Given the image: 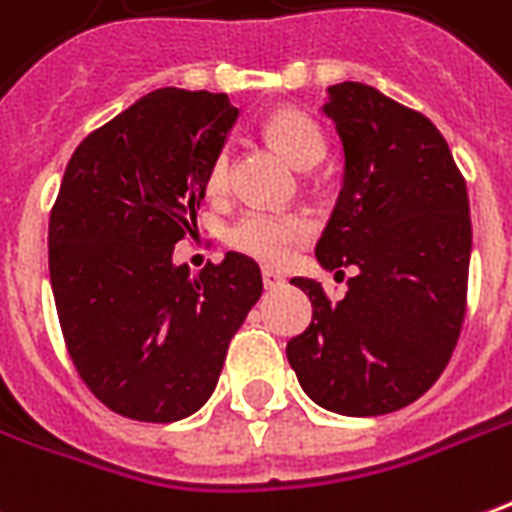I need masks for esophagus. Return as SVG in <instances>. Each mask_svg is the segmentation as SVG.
<instances>
[{
  "label": "esophagus",
  "instance_id": "34e87169",
  "mask_svg": "<svg viewBox=\"0 0 512 512\" xmlns=\"http://www.w3.org/2000/svg\"><path fill=\"white\" fill-rule=\"evenodd\" d=\"M263 285H266L268 291H274V288L285 285V277H282L280 271H274V268H263Z\"/></svg>",
  "mask_w": 512,
  "mask_h": 512
}]
</instances>
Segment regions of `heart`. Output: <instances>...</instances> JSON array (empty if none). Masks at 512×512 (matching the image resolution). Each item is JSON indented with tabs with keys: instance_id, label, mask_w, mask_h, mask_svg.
I'll use <instances>...</instances> for the list:
<instances>
[{
	"instance_id": "obj_1",
	"label": "heart",
	"mask_w": 512,
	"mask_h": 512,
	"mask_svg": "<svg viewBox=\"0 0 512 512\" xmlns=\"http://www.w3.org/2000/svg\"><path fill=\"white\" fill-rule=\"evenodd\" d=\"M263 130L268 141L299 169L316 166L324 155V135L316 127V121L305 116L302 110L280 107L268 113ZM227 185H230V155L227 149H221L207 163L205 191L210 196H221L227 191ZM310 235H313V224L302 213L246 210L230 227L227 241L241 255L255 257L268 266H282L293 255V249L305 244Z\"/></svg>"
}]
</instances>
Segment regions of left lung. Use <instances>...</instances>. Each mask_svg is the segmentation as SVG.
Returning a JSON list of instances; mask_svg holds the SVG:
<instances>
[{
	"label": "left lung",
	"instance_id": "8db88e82",
	"mask_svg": "<svg viewBox=\"0 0 512 512\" xmlns=\"http://www.w3.org/2000/svg\"><path fill=\"white\" fill-rule=\"evenodd\" d=\"M324 113L346 163L316 257L330 271L352 266L357 274L338 302L321 282L293 277L313 302V318L285 352L316 405L382 416L430 391L463 330L466 180L438 127L371 85H332Z\"/></svg>",
	"mask_w": 512,
	"mask_h": 512
}]
</instances>
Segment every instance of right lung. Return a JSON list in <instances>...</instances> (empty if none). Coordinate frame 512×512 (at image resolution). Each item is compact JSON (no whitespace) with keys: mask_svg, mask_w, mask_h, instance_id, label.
Masks as SVG:
<instances>
[{"mask_svg":"<svg viewBox=\"0 0 512 512\" xmlns=\"http://www.w3.org/2000/svg\"><path fill=\"white\" fill-rule=\"evenodd\" d=\"M235 119L227 94L160 88L91 132L66 166L49 216L57 318L82 382L119 416L196 413L263 293L257 263L238 252L199 274L171 263Z\"/></svg>","mask_w":512,"mask_h":512,"instance_id":"obj_1","label":"right lung"}]
</instances>
